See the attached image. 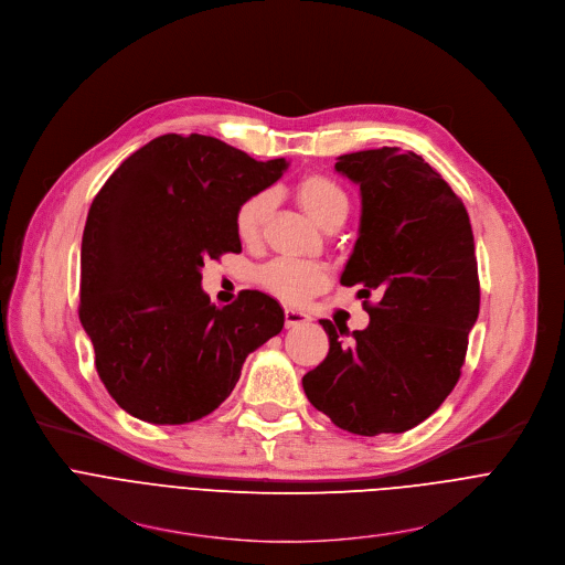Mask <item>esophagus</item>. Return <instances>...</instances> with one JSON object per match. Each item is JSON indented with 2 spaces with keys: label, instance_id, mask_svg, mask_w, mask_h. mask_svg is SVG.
Instances as JSON below:
<instances>
[{
  "label": "esophagus",
  "instance_id": "1",
  "mask_svg": "<svg viewBox=\"0 0 565 565\" xmlns=\"http://www.w3.org/2000/svg\"><path fill=\"white\" fill-rule=\"evenodd\" d=\"M305 323H309V317L305 315V311H298V309H291V307L285 309V326L287 328H298V326H305Z\"/></svg>",
  "mask_w": 565,
  "mask_h": 565
}]
</instances>
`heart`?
Returning a JSON list of instances; mask_svg holds the SVG:
<instances>
[{
  "instance_id": "b5f03b06",
  "label": "heart",
  "mask_w": 565,
  "mask_h": 565,
  "mask_svg": "<svg viewBox=\"0 0 565 565\" xmlns=\"http://www.w3.org/2000/svg\"><path fill=\"white\" fill-rule=\"evenodd\" d=\"M296 200L305 211V215L326 231H337L339 226H343L352 211V198L348 193V188L321 172L305 174L296 183ZM274 206H276V193L271 188L248 195L237 206L233 224H235L237 237L244 244L254 246L263 239V233L274 213ZM256 280L263 289H267L271 296L285 302H305L307 298L323 291L330 278L323 265L278 258L263 265L256 274Z\"/></svg>"
}]
</instances>
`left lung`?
<instances>
[{"mask_svg":"<svg viewBox=\"0 0 565 565\" xmlns=\"http://www.w3.org/2000/svg\"><path fill=\"white\" fill-rule=\"evenodd\" d=\"M334 168L361 188V228L341 282L361 287L370 323L348 332L321 321L330 352L302 388L343 430L404 433L460 380L480 309L469 213L415 152L363 150Z\"/></svg>","mask_w":565,"mask_h":565,"instance_id":"8db88e82","label":"left lung"}]
</instances>
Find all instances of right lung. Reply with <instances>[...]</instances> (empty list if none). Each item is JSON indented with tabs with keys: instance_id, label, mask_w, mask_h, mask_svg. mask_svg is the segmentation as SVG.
<instances>
[{
	"instance_id": "obj_1",
	"label": "right lung",
	"mask_w": 565,
	"mask_h": 565,
	"mask_svg": "<svg viewBox=\"0 0 565 565\" xmlns=\"http://www.w3.org/2000/svg\"><path fill=\"white\" fill-rule=\"evenodd\" d=\"M285 168L213 137L163 135L94 198L78 317L98 377L125 413L150 424L202 419L231 395L248 352L282 330V307L263 291L215 307L200 269L239 254L237 206Z\"/></svg>"
}]
</instances>
